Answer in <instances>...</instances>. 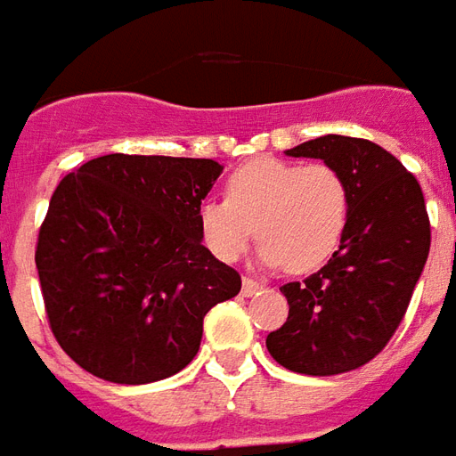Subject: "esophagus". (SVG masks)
I'll return each mask as SVG.
<instances>
[{"mask_svg":"<svg viewBox=\"0 0 456 456\" xmlns=\"http://www.w3.org/2000/svg\"><path fill=\"white\" fill-rule=\"evenodd\" d=\"M260 289H263V285H260L257 280H250V277H243V287H240V292H243V297L257 295Z\"/></svg>","mask_w":456,"mask_h":456,"instance_id":"1","label":"esophagus"}]
</instances>
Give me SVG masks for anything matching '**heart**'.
Instances as JSON below:
<instances>
[{"mask_svg": "<svg viewBox=\"0 0 456 456\" xmlns=\"http://www.w3.org/2000/svg\"><path fill=\"white\" fill-rule=\"evenodd\" d=\"M348 221V186L329 164L260 157L243 164L225 183V199L199 206L206 248L223 263L260 238L257 263L312 273L337 253Z\"/></svg>", "mask_w": 456, "mask_h": 456, "instance_id": "1", "label": "heart"}]
</instances>
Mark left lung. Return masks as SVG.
Instances as JSON below:
<instances>
[{
    "instance_id": "8db88e82",
    "label": "left lung",
    "mask_w": 456,
    "mask_h": 456,
    "mask_svg": "<svg viewBox=\"0 0 456 456\" xmlns=\"http://www.w3.org/2000/svg\"><path fill=\"white\" fill-rule=\"evenodd\" d=\"M322 159L348 186L341 245L305 282L280 287L289 316L267 337L280 366L337 376L378 356L405 316L429 253V218L418 179L368 140L324 134L285 151Z\"/></svg>"
}]
</instances>
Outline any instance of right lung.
<instances>
[{
  "instance_id": "right-lung-1",
  "label": "right lung",
  "mask_w": 456,
  "mask_h": 456,
  "mask_svg": "<svg viewBox=\"0 0 456 456\" xmlns=\"http://www.w3.org/2000/svg\"><path fill=\"white\" fill-rule=\"evenodd\" d=\"M221 174L213 159L108 154L58 183L37 267L51 331L80 368L144 386L199 354L203 316L240 292L199 228Z\"/></svg>"
}]
</instances>
